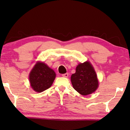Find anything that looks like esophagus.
<instances>
[{
  "mask_svg": "<svg viewBox=\"0 0 130 130\" xmlns=\"http://www.w3.org/2000/svg\"><path fill=\"white\" fill-rule=\"evenodd\" d=\"M62 76L64 77H67L68 76V73H65V74H62Z\"/></svg>",
  "mask_w": 130,
  "mask_h": 130,
  "instance_id": "esophagus-1",
  "label": "esophagus"
}]
</instances>
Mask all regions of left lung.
Returning <instances> with one entry per match:
<instances>
[{
    "label": "left lung",
    "mask_w": 130,
    "mask_h": 130,
    "mask_svg": "<svg viewBox=\"0 0 130 130\" xmlns=\"http://www.w3.org/2000/svg\"><path fill=\"white\" fill-rule=\"evenodd\" d=\"M73 87L83 95H87L95 92L98 87L96 74L90 62L79 63L76 73L71 76Z\"/></svg>",
    "instance_id": "8db88e82"
}]
</instances>
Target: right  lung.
Masks as SVG:
<instances>
[{"label":"right lung","mask_w":130,"mask_h":130,"mask_svg":"<svg viewBox=\"0 0 130 130\" xmlns=\"http://www.w3.org/2000/svg\"><path fill=\"white\" fill-rule=\"evenodd\" d=\"M56 77L54 71L45 63L38 62L29 74L31 87L35 92H41L49 89Z\"/></svg>","instance_id":"1"}]
</instances>
